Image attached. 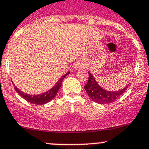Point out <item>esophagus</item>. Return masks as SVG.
Wrapping results in <instances>:
<instances>
[{"instance_id":"obj_1","label":"esophagus","mask_w":149,"mask_h":149,"mask_svg":"<svg viewBox=\"0 0 149 149\" xmlns=\"http://www.w3.org/2000/svg\"><path fill=\"white\" fill-rule=\"evenodd\" d=\"M76 68H78V69H80V68H83L82 65H81L80 63H78L77 65H76Z\"/></svg>"}]
</instances>
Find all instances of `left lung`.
I'll list each match as a JSON object with an SVG mask.
<instances>
[{
    "label": "left lung",
    "instance_id": "8db88e82",
    "mask_svg": "<svg viewBox=\"0 0 149 149\" xmlns=\"http://www.w3.org/2000/svg\"><path fill=\"white\" fill-rule=\"evenodd\" d=\"M88 81L84 89L86 91L89 98L95 103L99 104H108L111 103L118 98L126 91L128 84L126 87L117 91H109L100 86L95 81L93 75L88 72Z\"/></svg>",
    "mask_w": 149,
    "mask_h": 149
}]
</instances>
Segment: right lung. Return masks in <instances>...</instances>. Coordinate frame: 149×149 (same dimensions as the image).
Returning a JSON list of instances; mask_svg holds the SVG:
<instances>
[{
	"mask_svg": "<svg viewBox=\"0 0 149 149\" xmlns=\"http://www.w3.org/2000/svg\"><path fill=\"white\" fill-rule=\"evenodd\" d=\"M69 73L70 72H68V73H65V75H63V76L58 81V82L55 84L54 87L51 88V89H49V90L47 91L44 92V93H40V94L31 95L28 94V93H25L24 92L19 90V88H18L15 85H14V88H15V90L18 92V94L21 95V97H23L25 100L29 101V102L31 103H34V104L36 105H43L45 104V103H47L49 102V101H51V100L54 99L55 96L57 94L58 90L60 89L63 80L64 79V78H65L67 75L69 74Z\"/></svg>",
	"mask_w": 149,
	"mask_h": 149,
	"instance_id": "add662e5",
	"label": "right lung"
}]
</instances>
